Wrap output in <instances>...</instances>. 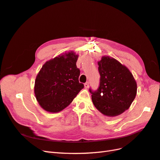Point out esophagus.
I'll use <instances>...</instances> for the list:
<instances>
[{
	"instance_id": "esophagus-1",
	"label": "esophagus",
	"mask_w": 160,
	"mask_h": 160,
	"mask_svg": "<svg viewBox=\"0 0 160 160\" xmlns=\"http://www.w3.org/2000/svg\"><path fill=\"white\" fill-rule=\"evenodd\" d=\"M89 81H88V82H86V83L84 84V86H85V88H88V87H89Z\"/></svg>"
}]
</instances>
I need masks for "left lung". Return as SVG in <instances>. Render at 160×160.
Instances as JSON below:
<instances>
[{
    "instance_id": "left-lung-1",
    "label": "left lung",
    "mask_w": 160,
    "mask_h": 160,
    "mask_svg": "<svg viewBox=\"0 0 160 160\" xmlns=\"http://www.w3.org/2000/svg\"><path fill=\"white\" fill-rule=\"evenodd\" d=\"M100 75L96 91L89 89L95 107L102 114L114 117L128 110L137 94V83L128 68L109 57L98 62Z\"/></svg>"
}]
</instances>
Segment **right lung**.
I'll return each instance as SVG.
<instances>
[{
	"label": "right lung",
	"mask_w": 160,
	"mask_h": 160,
	"mask_svg": "<svg viewBox=\"0 0 160 160\" xmlns=\"http://www.w3.org/2000/svg\"><path fill=\"white\" fill-rule=\"evenodd\" d=\"M79 56L73 52L47 61L36 76L34 93L39 104L50 112H58L72 102L84 88L79 81Z\"/></svg>",
	"instance_id": "obj_1"
}]
</instances>
